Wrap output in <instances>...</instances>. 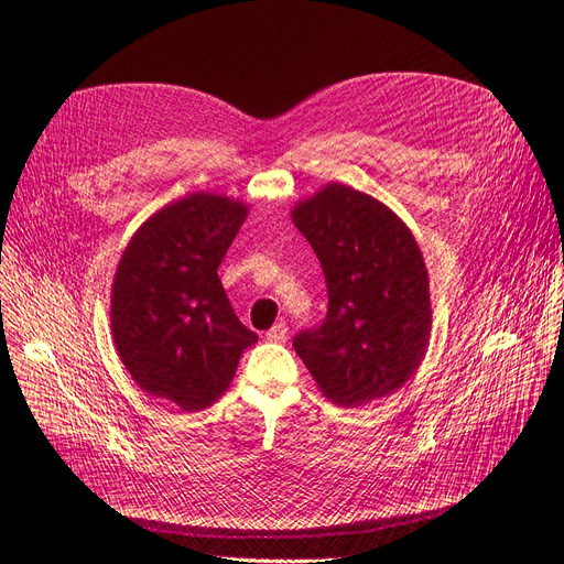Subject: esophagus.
Instances as JSON below:
<instances>
[{
  "label": "esophagus",
  "instance_id": "obj_1",
  "mask_svg": "<svg viewBox=\"0 0 564 564\" xmlns=\"http://www.w3.org/2000/svg\"><path fill=\"white\" fill-rule=\"evenodd\" d=\"M264 338L270 343H285L288 340V324L285 322H276L274 327L264 334Z\"/></svg>",
  "mask_w": 564,
  "mask_h": 564
}]
</instances>
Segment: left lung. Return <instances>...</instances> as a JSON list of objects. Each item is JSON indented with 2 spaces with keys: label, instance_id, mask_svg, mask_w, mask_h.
Instances as JSON below:
<instances>
[{
  "label": "left lung",
  "instance_id": "left-lung-1",
  "mask_svg": "<svg viewBox=\"0 0 564 564\" xmlns=\"http://www.w3.org/2000/svg\"><path fill=\"white\" fill-rule=\"evenodd\" d=\"M292 221L311 242L329 292L327 317L294 336L322 395L351 406L404 387L430 343V276L404 221L381 200L332 183Z\"/></svg>",
  "mask_w": 564,
  "mask_h": 564
}]
</instances>
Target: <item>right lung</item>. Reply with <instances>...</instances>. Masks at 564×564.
<instances>
[{
  "instance_id": "1",
  "label": "right lung",
  "mask_w": 564,
  "mask_h": 564,
  "mask_svg": "<svg viewBox=\"0 0 564 564\" xmlns=\"http://www.w3.org/2000/svg\"><path fill=\"white\" fill-rule=\"evenodd\" d=\"M247 205L196 192L158 210L123 251L111 285L116 351L139 387L181 411L228 389L258 336L237 319L219 264Z\"/></svg>"
}]
</instances>
